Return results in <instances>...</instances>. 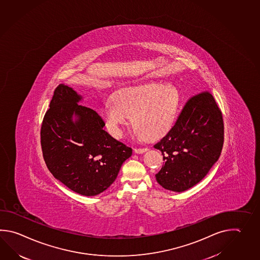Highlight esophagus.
Instances as JSON below:
<instances>
[{
  "instance_id": "34e87169",
  "label": "esophagus",
  "mask_w": 260,
  "mask_h": 260,
  "mask_svg": "<svg viewBox=\"0 0 260 260\" xmlns=\"http://www.w3.org/2000/svg\"><path fill=\"white\" fill-rule=\"evenodd\" d=\"M146 151H148V148H135L134 149V152L136 153V154H143L144 152H146Z\"/></svg>"
}]
</instances>
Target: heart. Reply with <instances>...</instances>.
Segmentation results:
<instances>
[{
    "label": "heart",
    "mask_w": 260,
    "mask_h": 260,
    "mask_svg": "<svg viewBox=\"0 0 260 260\" xmlns=\"http://www.w3.org/2000/svg\"><path fill=\"white\" fill-rule=\"evenodd\" d=\"M112 100L102 107L100 117L115 138H121L131 117L133 126L146 138H159L173 127L180 106L175 87L155 81L124 87L113 94Z\"/></svg>",
    "instance_id": "b5f03b06"
}]
</instances>
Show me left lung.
Instances as JSON below:
<instances>
[{"instance_id":"8db88e82","label":"left lung","mask_w":260,"mask_h":260,"mask_svg":"<svg viewBox=\"0 0 260 260\" xmlns=\"http://www.w3.org/2000/svg\"><path fill=\"white\" fill-rule=\"evenodd\" d=\"M224 142L222 114L204 91L186 103L175 125L154 147L164 164L155 179L170 191H184L201 181L218 160Z\"/></svg>"}]
</instances>
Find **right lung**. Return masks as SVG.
<instances>
[{
    "instance_id": "obj_1",
    "label": "right lung",
    "mask_w": 260,
    "mask_h": 260,
    "mask_svg": "<svg viewBox=\"0 0 260 260\" xmlns=\"http://www.w3.org/2000/svg\"><path fill=\"white\" fill-rule=\"evenodd\" d=\"M76 90L60 84L43 117V158L53 177L85 196L101 193L117 179L133 149L113 138L94 110L80 105Z\"/></svg>"
}]
</instances>
